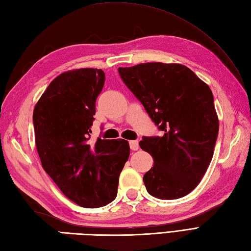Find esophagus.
Instances as JSON below:
<instances>
[{
	"instance_id": "obj_1",
	"label": "esophagus",
	"mask_w": 251,
	"mask_h": 251,
	"mask_svg": "<svg viewBox=\"0 0 251 251\" xmlns=\"http://www.w3.org/2000/svg\"><path fill=\"white\" fill-rule=\"evenodd\" d=\"M129 147L131 151H137L139 149V142H138V140L129 141Z\"/></svg>"
}]
</instances>
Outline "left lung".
<instances>
[{
  "mask_svg": "<svg viewBox=\"0 0 251 251\" xmlns=\"http://www.w3.org/2000/svg\"><path fill=\"white\" fill-rule=\"evenodd\" d=\"M119 73L162 131L139 143L154 159L143 176L148 193L159 200L185 196L205 175L219 132L209 86L179 63H140Z\"/></svg>",
  "mask_w": 251,
  "mask_h": 251,
  "instance_id": "1",
  "label": "left lung"
}]
</instances>
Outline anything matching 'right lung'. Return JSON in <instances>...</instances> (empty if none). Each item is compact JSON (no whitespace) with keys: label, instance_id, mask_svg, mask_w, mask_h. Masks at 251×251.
Here are the masks:
<instances>
[{"label":"right lung","instance_id":"obj_1","mask_svg":"<svg viewBox=\"0 0 251 251\" xmlns=\"http://www.w3.org/2000/svg\"><path fill=\"white\" fill-rule=\"evenodd\" d=\"M105 75L98 69L61 73L46 88L33 111L35 143L42 166L69 200L86 208L115 200L119 177L129 157L124 139L94 145L96 100Z\"/></svg>","mask_w":251,"mask_h":251}]
</instances>
